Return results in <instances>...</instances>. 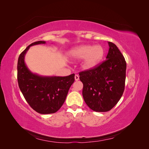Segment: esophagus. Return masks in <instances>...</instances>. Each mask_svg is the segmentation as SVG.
Returning <instances> with one entry per match:
<instances>
[{"instance_id": "obj_1", "label": "esophagus", "mask_w": 149, "mask_h": 149, "mask_svg": "<svg viewBox=\"0 0 149 149\" xmlns=\"http://www.w3.org/2000/svg\"><path fill=\"white\" fill-rule=\"evenodd\" d=\"M74 79H75V80H76V81H78V80H79V76L78 74H75V76H74Z\"/></svg>"}]
</instances>
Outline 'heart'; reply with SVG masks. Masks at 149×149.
Instances as JSON below:
<instances>
[{"label": "heart", "mask_w": 149, "mask_h": 149, "mask_svg": "<svg viewBox=\"0 0 149 149\" xmlns=\"http://www.w3.org/2000/svg\"><path fill=\"white\" fill-rule=\"evenodd\" d=\"M70 56L73 60L83 59L82 68L89 70L96 67L104 55V50L100 45H81L71 49Z\"/></svg>", "instance_id": "heart-1"}]
</instances>
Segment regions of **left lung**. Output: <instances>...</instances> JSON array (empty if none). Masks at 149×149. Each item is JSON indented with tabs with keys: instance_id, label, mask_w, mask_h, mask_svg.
Wrapping results in <instances>:
<instances>
[{
	"instance_id": "left-lung-1",
	"label": "left lung",
	"mask_w": 149,
	"mask_h": 149,
	"mask_svg": "<svg viewBox=\"0 0 149 149\" xmlns=\"http://www.w3.org/2000/svg\"><path fill=\"white\" fill-rule=\"evenodd\" d=\"M106 60L91 70L80 72L83 96L94 111H110L123 96L125 87L126 62L113 43L109 42Z\"/></svg>"
}]
</instances>
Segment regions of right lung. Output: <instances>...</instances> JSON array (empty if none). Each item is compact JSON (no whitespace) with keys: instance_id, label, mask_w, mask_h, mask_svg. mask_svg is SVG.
Instances as JSON below:
<instances>
[{"instance_id":"1","label":"right lung","mask_w":149,"mask_h":149,"mask_svg":"<svg viewBox=\"0 0 149 149\" xmlns=\"http://www.w3.org/2000/svg\"><path fill=\"white\" fill-rule=\"evenodd\" d=\"M45 41L32 43L22 52L17 63V80L21 92L30 107L42 114L55 113L66 100L74 74L68 76H43L33 73L26 66L25 56L30 47L45 44Z\"/></svg>"}]
</instances>
